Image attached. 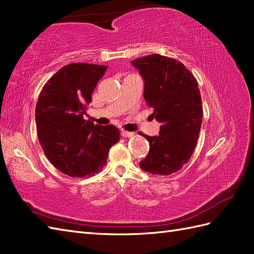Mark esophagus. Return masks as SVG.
Masks as SVG:
<instances>
[{"label":"esophagus","mask_w":254,"mask_h":254,"mask_svg":"<svg viewBox=\"0 0 254 254\" xmlns=\"http://www.w3.org/2000/svg\"><path fill=\"white\" fill-rule=\"evenodd\" d=\"M121 135H122L123 137H131V136H134V135H135V133H133V132H127V131H122V132H121Z\"/></svg>","instance_id":"esophagus-1"}]
</instances>
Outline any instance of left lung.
Listing matches in <instances>:
<instances>
[{
    "label": "left lung",
    "mask_w": 254,
    "mask_h": 254,
    "mask_svg": "<svg viewBox=\"0 0 254 254\" xmlns=\"http://www.w3.org/2000/svg\"><path fill=\"white\" fill-rule=\"evenodd\" d=\"M144 80V99L154 109L159 135H144L149 153L139 167L168 176L190 160L201 130L203 107L197 82L180 61L152 55L131 61ZM142 135V134H141Z\"/></svg>",
    "instance_id": "1"
}]
</instances>
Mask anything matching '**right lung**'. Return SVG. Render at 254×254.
<instances>
[{"label": "right lung", "mask_w": 254, "mask_h": 254, "mask_svg": "<svg viewBox=\"0 0 254 254\" xmlns=\"http://www.w3.org/2000/svg\"><path fill=\"white\" fill-rule=\"evenodd\" d=\"M108 66L72 63L63 66L44 86L36 105L38 138L50 163L69 177L97 174L107 163L109 149L120 139L112 124L84 120L86 105Z\"/></svg>", "instance_id": "add662e5"}]
</instances>
